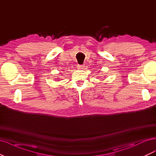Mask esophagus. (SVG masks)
Listing matches in <instances>:
<instances>
[{
  "instance_id": "34e87169",
  "label": "esophagus",
  "mask_w": 156,
  "mask_h": 156,
  "mask_svg": "<svg viewBox=\"0 0 156 156\" xmlns=\"http://www.w3.org/2000/svg\"><path fill=\"white\" fill-rule=\"evenodd\" d=\"M84 68V66H83V65H78V66H77V69H83Z\"/></svg>"
}]
</instances>
